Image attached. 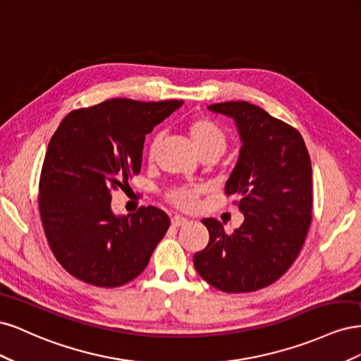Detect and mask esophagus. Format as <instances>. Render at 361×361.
<instances>
[{"instance_id":"esophagus-1","label":"esophagus","mask_w":361,"mask_h":361,"mask_svg":"<svg viewBox=\"0 0 361 361\" xmlns=\"http://www.w3.org/2000/svg\"><path fill=\"white\" fill-rule=\"evenodd\" d=\"M188 223V220L185 216H180V215H174L173 218H171V224L174 226V227H179V226H183V224H187Z\"/></svg>"}]
</instances>
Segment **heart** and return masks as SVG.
<instances>
[{
    "mask_svg": "<svg viewBox=\"0 0 361 361\" xmlns=\"http://www.w3.org/2000/svg\"><path fill=\"white\" fill-rule=\"evenodd\" d=\"M187 134L191 140L194 149L197 150L199 155L203 154H215L223 155L224 150L227 149V135L223 130V128L215 123L214 120L199 117L192 118L187 125ZM161 138L155 137L152 140L149 147V159L154 161L157 150L159 147ZM204 190L202 187H179L169 191L167 200L173 206H176L178 209L182 211H192L199 203V197Z\"/></svg>",
    "mask_w": 361,
    "mask_h": 361,
    "instance_id": "obj_1",
    "label": "heart"
}]
</instances>
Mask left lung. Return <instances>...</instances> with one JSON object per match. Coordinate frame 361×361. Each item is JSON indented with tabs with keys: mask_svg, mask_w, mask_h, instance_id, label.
Masks as SVG:
<instances>
[{
	"mask_svg": "<svg viewBox=\"0 0 361 361\" xmlns=\"http://www.w3.org/2000/svg\"><path fill=\"white\" fill-rule=\"evenodd\" d=\"M233 117L243 147L224 192L244 214L226 233L204 218L206 248L194 255L200 277L227 293L255 292L277 281L298 257L312 223V162L293 126L245 101L209 105Z\"/></svg>",
	"mask_w": 361,
	"mask_h": 361,
	"instance_id": "left-lung-1",
	"label": "left lung"
}]
</instances>
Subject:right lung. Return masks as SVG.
Returning a JSON list of instances; mask_svg holds the SVG:
<instances>
[{
	"instance_id": "add662e5",
	"label": "right lung",
	"mask_w": 361,
	"mask_h": 361,
	"mask_svg": "<svg viewBox=\"0 0 361 361\" xmlns=\"http://www.w3.org/2000/svg\"><path fill=\"white\" fill-rule=\"evenodd\" d=\"M182 104L108 99L71 111L52 135L40 171L39 212L52 255L75 279L117 288L147 267L170 218L155 206L116 216L111 192L130 188L146 134Z\"/></svg>"
}]
</instances>
